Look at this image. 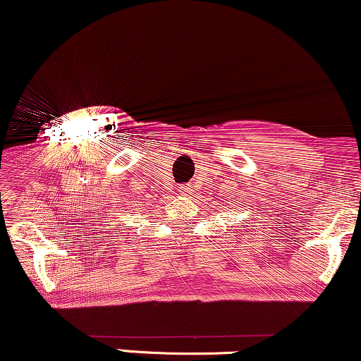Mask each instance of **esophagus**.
<instances>
[{
  "label": "esophagus",
  "mask_w": 361,
  "mask_h": 361,
  "mask_svg": "<svg viewBox=\"0 0 361 361\" xmlns=\"http://www.w3.org/2000/svg\"><path fill=\"white\" fill-rule=\"evenodd\" d=\"M190 192H192V186H188V185H181L180 186V193L181 195H188Z\"/></svg>",
  "instance_id": "esophagus-1"
}]
</instances>
